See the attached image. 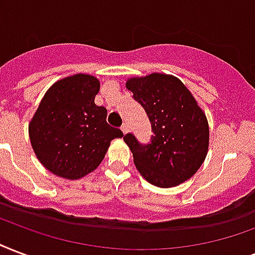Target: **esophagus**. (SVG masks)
Segmentation results:
<instances>
[{"mask_svg":"<svg viewBox=\"0 0 255 255\" xmlns=\"http://www.w3.org/2000/svg\"><path fill=\"white\" fill-rule=\"evenodd\" d=\"M120 128H122V131H123L124 133H127L128 129H129V128H128V124L127 123H123V126H122V127H120Z\"/></svg>","mask_w":255,"mask_h":255,"instance_id":"esophagus-1","label":"esophagus"}]
</instances>
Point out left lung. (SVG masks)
Instances as JSON below:
<instances>
[{"mask_svg":"<svg viewBox=\"0 0 255 255\" xmlns=\"http://www.w3.org/2000/svg\"><path fill=\"white\" fill-rule=\"evenodd\" d=\"M126 87L144 108L152 127L149 144L124 135L136 168L158 187H174L190 179L209 149V123L191 92L175 76L151 73L132 77Z\"/></svg>","mask_w":255,"mask_h":255,"instance_id":"left-lung-1","label":"left lung"}]
</instances>
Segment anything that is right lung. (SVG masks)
<instances>
[{
	"label": "right lung",
	"instance_id": "1",
	"mask_svg": "<svg viewBox=\"0 0 255 255\" xmlns=\"http://www.w3.org/2000/svg\"><path fill=\"white\" fill-rule=\"evenodd\" d=\"M100 83L91 75L54 83L29 124L33 151L46 170L65 179H80L103 162L111 140L122 137L107 123V110L95 104Z\"/></svg>",
	"mask_w": 255,
	"mask_h": 255
}]
</instances>
